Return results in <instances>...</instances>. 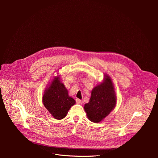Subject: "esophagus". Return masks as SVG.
Wrapping results in <instances>:
<instances>
[{
  "instance_id": "obj_1",
  "label": "esophagus",
  "mask_w": 158,
  "mask_h": 158,
  "mask_svg": "<svg viewBox=\"0 0 158 158\" xmlns=\"http://www.w3.org/2000/svg\"><path fill=\"white\" fill-rule=\"evenodd\" d=\"M76 101L77 103H81V102H82V101L81 100V99H76Z\"/></svg>"
}]
</instances>
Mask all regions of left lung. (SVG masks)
<instances>
[{
    "instance_id": "8db88e82",
    "label": "left lung",
    "mask_w": 158,
    "mask_h": 158,
    "mask_svg": "<svg viewBox=\"0 0 158 158\" xmlns=\"http://www.w3.org/2000/svg\"><path fill=\"white\" fill-rule=\"evenodd\" d=\"M116 104V97L111 79L106 76L104 82L92 91L89 102L84 110L88 119L93 123H99L109 114Z\"/></svg>"
}]
</instances>
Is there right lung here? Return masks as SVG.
Returning a JSON list of instances; mask_svg holds the SVG:
<instances>
[{"label": "right lung", "mask_w": 158, "mask_h": 158, "mask_svg": "<svg viewBox=\"0 0 158 158\" xmlns=\"http://www.w3.org/2000/svg\"><path fill=\"white\" fill-rule=\"evenodd\" d=\"M42 101L52 116L59 120L65 118L71 107L76 103L75 100L69 96L67 90L57 77L46 90Z\"/></svg>", "instance_id": "right-lung-1"}]
</instances>
